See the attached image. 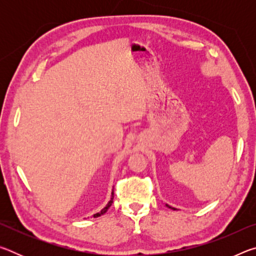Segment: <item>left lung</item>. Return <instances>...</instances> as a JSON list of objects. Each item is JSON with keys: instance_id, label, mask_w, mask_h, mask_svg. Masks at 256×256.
Masks as SVG:
<instances>
[{"instance_id": "left-lung-1", "label": "left lung", "mask_w": 256, "mask_h": 256, "mask_svg": "<svg viewBox=\"0 0 256 256\" xmlns=\"http://www.w3.org/2000/svg\"><path fill=\"white\" fill-rule=\"evenodd\" d=\"M172 209H174V208H172ZM174 210H175V209H174Z\"/></svg>"}]
</instances>
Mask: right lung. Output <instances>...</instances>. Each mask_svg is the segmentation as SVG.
Returning a JSON list of instances; mask_svg holds the SVG:
<instances>
[{"instance_id": "1", "label": "right lung", "mask_w": 256, "mask_h": 256, "mask_svg": "<svg viewBox=\"0 0 256 256\" xmlns=\"http://www.w3.org/2000/svg\"><path fill=\"white\" fill-rule=\"evenodd\" d=\"M112 198H114V192H112V198H110V202H108V204L105 206V208H104V209L100 211V212H98V214H94V218H97V216H100L102 214H105V212L108 210V209H110V206H112Z\"/></svg>"}]
</instances>
